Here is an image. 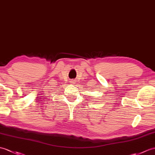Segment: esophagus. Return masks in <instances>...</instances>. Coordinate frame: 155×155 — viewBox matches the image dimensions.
<instances>
[{
	"mask_svg": "<svg viewBox=\"0 0 155 155\" xmlns=\"http://www.w3.org/2000/svg\"><path fill=\"white\" fill-rule=\"evenodd\" d=\"M71 83H72V84H74V81H71Z\"/></svg>",
	"mask_w": 155,
	"mask_h": 155,
	"instance_id": "1",
	"label": "esophagus"
}]
</instances>
